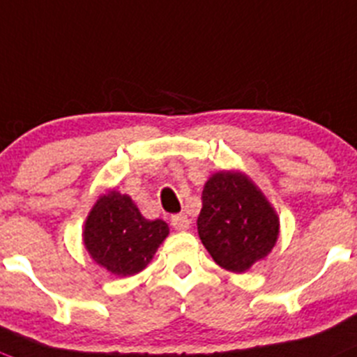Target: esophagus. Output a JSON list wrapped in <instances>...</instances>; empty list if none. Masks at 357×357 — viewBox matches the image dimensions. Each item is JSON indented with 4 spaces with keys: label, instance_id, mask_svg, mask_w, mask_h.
Masks as SVG:
<instances>
[{
    "label": "esophagus",
    "instance_id": "1",
    "mask_svg": "<svg viewBox=\"0 0 357 357\" xmlns=\"http://www.w3.org/2000/svg\"><path fill=\"white\" fill-rule=\"evenodd\" d=\"M191 224V220L188 219V215L184 213H176V215H172V226L175 227L176 231H185Z\"/></svg>",
    "mask_w": 357,
    "mask_h": 357
}]
</instances>
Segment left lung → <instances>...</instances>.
Listing matches in <instances>:
<instances>
[{
    "label": "left lung",
    "instance_id": "obj_1",
    "mask_svg": "<svg viewBox=\"0 0 357 357\" xmlns=\"http://www.w3.org/2000/svg\"><path fill=\"white\" fill-rule=\"evenodd\" d=\"M198 235L224 270L243 273L263 259L278 236V217L242 173L219 172L202 192Z\"/></svg>",
    "mask_w": 357,
    "mask_h": 357
}]
</instances>
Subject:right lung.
<instances>
[{"label": "right lung", "instance_id": "right-lung-1", "mask_svg": "<svg viewBox=\"0 0 357 357\" xmlns=\"http://www.w3.org/2000/svg\"><path fill=\"white\" fill-rule=\"evenodd\" d=\"M168 233L165 220L145 219L130 196L110 191L91 210L84 243L98 264L128 277L151 263Z\"/></svg>", "mask_w": 357, "mask_h": 357}]
</instances>
